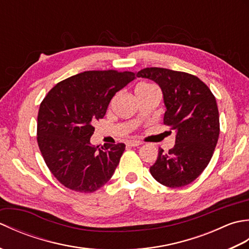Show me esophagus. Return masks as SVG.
Returning <instances> with one entry per match:
<instances>
[{
    "label": "esophagus",
    "instance_id": "esophagus-1",
    "mask_svg": "<svg viewBox=\"0 0 249 249\" xmlns=\"http://www.w3.org/2000/svg\"><path fill=\"white\" fill-rule=\"evenodd\" d=\"M126 144H127L128 146H139L142 144V142L139 140H129V141H127V143Z\"/></svg>",
    "mask_w": 249,
    "mask_h": 249
}]
</instances>
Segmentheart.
Wrapping results in <instances>:
<instances>
[{"label":"heart","instance_id":"b5f03b06","mask_svg":"<svg viewBox=\"0 0 249 249\" xmlns=\"http://www.w3.org/2000/svg\"><path fill=\"white\" fill-rule=\"evenodd\" d=\"M157 89V87L154 86V84L147 83V82H141L136 87V93L146 92V91H150V89Z\"/></svg>","mask_w":249,"mask_h":249}]
</instances>
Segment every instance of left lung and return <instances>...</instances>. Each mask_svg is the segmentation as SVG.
Here are the masks:
<instances>
[{
    "mask_svg": "<svg viewBox=\"0 0 249 249\" xmlns=\"http://www.w3.org/2000/svg\"><path fill=\"white\" fill-rule=\"evenodd\" d=\"M137 77L149 78L160 87L166 105L163 124L177 131L176 144L161 147L152 177L167 187L194 182L214 154L219 137V113L213 93L198 77L161 67H146Z\"/></svg>",
    "mask_w": 249,
    "mask_h": 249,
    "instance_id": "obj_1",
    "label": "left lung"
}]
</instances>
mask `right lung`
Listing matches in <instances>:
<instances>
[{"mask_svg":"<svg viewBox=\"0 0 249 249\" xmlns=\"http://www.w3.org/2000/svg\"><path fill=\"white\" fill-rule=\"evenodd\" d=\"M134 79L133 71H83L55 84L40 103L37 143L50 172L65 187L94 193L113 176L125 144L99 147L89 139L115 93Z\"/></svg>","mask_w":249,"mask_h":249,"instance_id":"right-lung-1","label":"right lung"}]
</instances>
